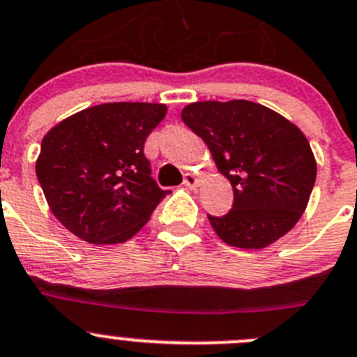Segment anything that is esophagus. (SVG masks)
I'll return each mask as SVG.
<instances>
[{
  "mask_svg": "<svg viewBox=\"0 0 357 357\" xmlns=\"http://www.w3.org/2000/svg\"><path fill=\"white\" fill-rule=\"evenodd\" d=\"M198 184H199L198 176L192 175V173H185V175H184V185H185V188L195 189V188H198Z\"/></svg>",
  "mask_w": 357,
  "mask_h": 357,
  "instance_id": "obj_1",
  "label": "esophagus"
}]
</instances>
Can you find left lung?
Returning a JSON list of instances; mask_svg holds the SVG:
<instances>
[{"label": "left lung", "mask_w": 357, "mask_h": 357, "mask_svg": "<svg viewBox=\"0 0 357 357\" xmlns=\"http://www.w3.org/2000/svg\"><path fill=\"white\" fill-rule=\"evenodd\" d=\"M182 121L208 145L219 172L231 182V210L208 215L220 240L264 249L293 229L317 175L310 144L293 122L245 100L191 103Z\"/></svg>", "instance_id": "8db88e82"}]
</instances>
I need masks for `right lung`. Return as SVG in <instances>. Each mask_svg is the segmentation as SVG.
Segmentation results:
<instances>
[{"label":"right lung","instance_id":"1","mask_svg":"<svg viewBox=\"0 0 357 357\" xmlns=\"http://www.w3.org/2000/svg\"><path fill=\"white\" fill-rule=\"evenodd\" d=\"M166 105L105 103L64 119L43 137L36 176L54 215L89 243L137 235L172 191L152 178L144 145Z\"/></svg>","mask_w":357,"mask_h":357}]
</instances>
